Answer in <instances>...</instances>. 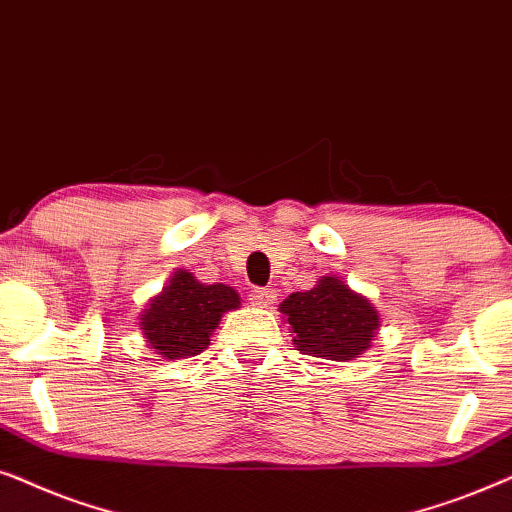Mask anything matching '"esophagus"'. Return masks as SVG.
<instances>
[{"instance_id": "esophagus-1", "label": "esophagus", "mask_w": 512, "mask_h": 512, "mask_svg": "<svg viewBox=\"0 0 512 512\" xmlns=\"http://www.w3.org/2000/svg\"><path fill=\"white\" fill-rule=\"evenodd\" d=\"M250 299L252 304L262 306V309H267V306H274L276 304V290L271 288H255L250 292Z\"/></svg>"}]
</instances>
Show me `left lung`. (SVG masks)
<instances>
[{
  "label": "left lung",
  "instance_id": "8db88e82",
  "mask_svg": "<svg viewBox=\"0 0 512 512\" xmlns=\"http://www.w3.org/2000/svg\"><path fill=\"white\" fill-rule=\"evenodd\" d=\"M292 327L299 353L325 360H353L372 346L379 313L370 299L335 276H320L316 288L292 292L278 306Z\"/></svg>",
  "mask_w": 512,
  "mask_h": 512
}]
</instances>
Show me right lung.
Here are the masks:
<instances>
[{"label": "right lung", "instance_id": "1", "mask_svg": "<svg viewBox=\"0 0 512 512\" xmlns=\"http://www.w3.org/2000/svg\"><path fill=\"white\" fill-rule=\"evenodd\" d=\"M241 306V297L224 283H199L187 269H177L161 295H156L140 318L149 349L166 360L199 356L222 313Z\"/></svg>", "mask_w": 512, "mask_h": 512}]
</instances>
